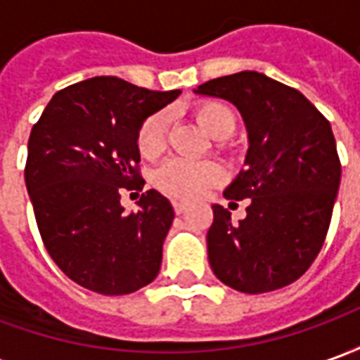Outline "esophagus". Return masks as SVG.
Segmentation results:
<instances>
[{"label": "esophagus", "mask_w": 360, "mask_h": 360, "mask_svg": "<svg viewBox=\"0 0 360 360\" xmlns=\"http://www.w3.org/2000/svg\"><path fill=\"white\" fill-rule=\"evenodd\" d=\"M173 210H175V214H183V212L187 210V204H185V202H173Z\"/></svg>", "instance_id": "1"}]
</instances>
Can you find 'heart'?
<instances>
[{
  "instance_id": "1",
  "label": "heart",
  "mask_w": 360,
  "mask_h": 360,
  "mask_svg": "<svg viewBox=\"0 0 360 360\" xmlns=\"http://www.w3.org/2000/svg\"><path fill=\"white\" fill-rule=\"evenodd\" d=\"M193 115L200 123L204 131L214 139H227L237 129V117L227 103L219 100H204L195 103ZM167 131L169 117L160 111L150 115L142 123L136 144L142 158L154 160L167 146ZM227 142H221L226 146ZM224 181V169L214 162H191L185 158H173L164 165H160L154 173V185L164 195L177 200H195L202 196L208 188L216 187Z\"/></svg>"
}]
</instances>
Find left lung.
<instances>
[{
	"instance_id": "8db88e82",
	"label": "left lung",
	"mask_w": 360,
	"mask_h": 360,
	"mask_svg": "<svg viewBox=\"0 0 360 360\" xmlns=\"http://www.w3.org/2000/svg\"><path fill=\"white\" fill-rule=\"evenodd\" d=\"M196 94L224 98L249 133L243 169L224 196L249 198L247 218L214 204L206 243L216 278L241 293L293 283L324 245L341 181L330 121L299 92L257 71L219 77Z\"/></svg>"
}]
</instances>
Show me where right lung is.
<instances>
[{
    "label": "right lung",
    "mask_w": 360,
    "mask_h": 360,
    "mask_svg": "<svg viewBox=\"0 0 360 360\" xmlns=\"http://www.w3.org/2000/svg\"><path fill=\"white\" fill-rule=\"evenodd\" d=\"M179 94L94 77L56 92L30 131L25 181L38 231L84 289L127 295L156 279L172 204L150 188L127 214L121 188L142 191L139 131Z\"/></svg>",
    "instance_id": "1"
}]
</instances>
